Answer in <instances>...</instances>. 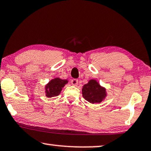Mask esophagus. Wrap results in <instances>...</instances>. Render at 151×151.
Instances as JSON below:
<instances>
[{"instance_id":"1","label":"esophagus","mask_w":151,"mask_h":151,"mask_svg":"<svg viewBox=\"0 0 151 151\" xmlns=\"http://www.w3.org/2000/svg\"><path fill=\"white\" fill-rule=\"evenodd\" d=\"M78 81L77 79H75V78H74V79H73L71 81V83L73 86H76V85L78 84Z\"/></svg>"}]
</instances>
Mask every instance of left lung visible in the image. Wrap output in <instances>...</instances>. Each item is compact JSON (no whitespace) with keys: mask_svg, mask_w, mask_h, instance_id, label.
<instances>
[{"mask_svg":"<svg viewBox=\"0 0 151 151\" xmlns=\"http://www.w3.org/2000/svg\"><path fill=\"white\" fill-rule=\"evenodd\" d=\"M83 97L90 103H100L107 96L106 89L95 79H90L82 89Z\"/></svg>","mask_w":151,"mask_h":151,"instance_id":"left-lung-1","label":"left lung"}]
</instances>
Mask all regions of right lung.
<instances>
[{
	"mask_svg": "<svg viewBox=\"0 0 151 151\" xmlns=\"http://www.w3.org/2000/svg\"><path fill=\"white\" fill-rule=\"evenodd\" d=\"M68 83V81L66 79H61L59 77L52 78L45 86L46 96L49 98L58 96Z\"/></svg>",
	"mask_w": 151,
	"mask_h": 151,
	"instance_id": "obj_1",
	"label": "right lung"
}]
</instances>
